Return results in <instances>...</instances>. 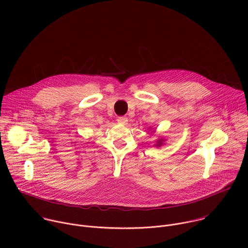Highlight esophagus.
<instances>
[{"label": "esophagus", "instance_id": "obj_1", "mask_svg": "<svg viewBox=\"0 0 248 248\" xmlns=\"http://www.w3.org/2000/svg\"><path fill=\"white\" fill-rule=\"evenodd\" d=\"M117 122L118 124H124L127 123V118L126 117H119L117 119Z\"/></svg>", "mask_w": 248, "mask_h": 248}]
</instances>
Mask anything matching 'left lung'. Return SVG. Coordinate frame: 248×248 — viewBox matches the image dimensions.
I'll return each instance as SVG.
<instances>
[{
  "mask_svg": "<svg viewBox=\"0 0 248 248\" xmlns=\"http://www.w3.org/2000/svg\"><path fill=\"white\" fill-rule=\"evenodd\" d=\"M153 132H155V130H153ZM164 142H165V139L164 138H159V139H157L156 144H154V145L156 147H161L164 144Z\"/></svg>",
  "mask_w": 248,
  "mask_h": 248,
  "instance_id": "8db88e82",
  "label": "left lung"
}]
</instances>
